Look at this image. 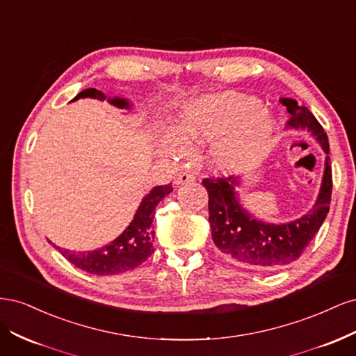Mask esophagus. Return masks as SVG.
<instances>
[{
	"mask_svg": "<svg viewBox=\"0 0 356 356\" xmlns=\"http://www.w3.org/2000/svg\"><path fill=\"white\" fill-rule=\"evenodd\" d=\"M188 182H195V177H193L190 172H179L177 179H175V184L184 186V184H188Z\"/></svg>",
	"mask_w": 356,
	"mask_h": 356,
	"instance_id": "34e87169",
	"label": "esophagus"
}]
</instances>
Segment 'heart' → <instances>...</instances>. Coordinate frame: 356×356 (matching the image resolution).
I'll return each mask as SVG.
<instances>
[{"label":"heart","instance_id":"obj_1","mask_svg":"<svg viewBox=\"0 0 356 356\" xmlns=\"http://www.w3.org/2000/svg\"><path fill=\"white\" fill-rule=\"evenodd\" d=\"M276 134V118L263 104L239 93H213L182 105L172 129L161 132L160 145L172 156H182L191 143L211 141L207 157L212 170L232 177L260 166Z\"/></svg>","mask_w":356,"mask_h":356}]
</instances>
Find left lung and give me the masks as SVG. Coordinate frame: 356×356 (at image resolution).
I'll return each instance as SVG.
<instances>
[{"mask_svg":"<svg viewBox=\"0 0 356 356\" xmlns=\"http://www.w3.org/2000/svg\"><path fill=\"white\" fill-rule=\"evenodd\" d=\"M279 101L289 114L288 126L310 134L327 154L319 193L312 208L289 222H267L243 208L239 199L242 179H203L209 195V225L215 246L230 261L254 268H277L296 261L325 221L331 202L330 144L324 127L296 99Z\"/></svg>","mask_w":356,"mask_h":356,"instance_id":"left-lung-1","label":"left lung"}]
</instances>
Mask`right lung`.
<instances>
[{
	"label": "right lung",
	"mask_w": 356,
	"mask_h": 356,
	"mask_svg": "<svg viewBox=\"0 0 356 356\" xmlns=\"http://www.w3.org/2000/svg\"><path fill=\"white\" fill-rule=\"evenodd\" d=\"M84 98L106 101L120 110L134 108V104L127 98H122V96H105L102 92L93 88L81 90L71 102ZM172 190H174L172 184L156 186L154 188L149 190L143 197L141 203H139V207L134 215V220L124 229V232L111 243L99 248V250L88 252H71L70 250H62V248L56 245L55 248L70 263L92 275L110 276L134 270L135 267L143 264L154 252V230L152 227L154 211L159 202L170 195Z\"/></svg>",
	"instance_id": "obj_1"
}]
</instances>
